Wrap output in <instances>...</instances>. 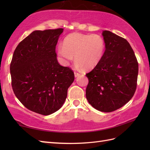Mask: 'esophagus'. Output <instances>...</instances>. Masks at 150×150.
<instances>
[{
  "instance_id": "1",
  "label": "esophagus",
  "mask_w": 150,
  "mask_h": 150,
  "mask_svg": "<svg viewBox=\"0 0 150 150\" xmlns=\"http://www.w3.org/2000/svg\"><path fill=\"white\" fill-rule=\"evenodd\" d=\"M74 75H75V77H79V75H80V73H79L77 72H75Z\"/></svg>"
}]
</instances>
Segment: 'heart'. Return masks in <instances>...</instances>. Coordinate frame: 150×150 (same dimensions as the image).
Returning a JSON list of instances; mask_svg holds the SVG:
<instances>
[{"label": "heart", "mask_w": 150, "mask_h": 150, "mask_svg": "<svg viewBox=\"0 0 150 150\" xmlns=\"http://www.w3.org/2000/svg\"><path fill=\"white\" fill-rule=\"evenodd\" d=\"M105 48V41L98 35L73 33L64 38L63 46L58 47L57 55L64 64L68 65L75 57L78 68L91 69L103 59Z\"/></svg>", "instance_id": "1"}]
</instances>
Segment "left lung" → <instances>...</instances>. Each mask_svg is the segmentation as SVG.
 Instances as JSON below:
<instances>
[{"instance_id":"obj_1","label":"left lung","mask_w":150,"mask_h":150,"mask_svg":"<svg viewBox=\"0 0 150 150\" xmlns=\"http://www.w3.org/2000/svg\"><path fill=\"white\" fill-rule=\"evenodd\" d=\"M106 50L100 62L87 73L86 97L95 109L111 112L122 107L134 95L139 65L134 52L125 39L103 31Z\"/></svg>"}]
</instances>
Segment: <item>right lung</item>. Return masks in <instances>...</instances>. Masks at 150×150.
<instances>
[{
  "instance_id": "right-lung-1",
  "label": "right lung",
  "mask_w": 150,
  "mask_h": 150,
  "mask_svg": "<svg viewBox=\"0 0 150 150\" xmlns=\"http://www.w3.org/2000/svg\"><path fill=\"white\" fill-rule=\"evenodd\" d=\"M63 30L33 31L18 44L11 62L15 96L28 110L43 115L62 106L75 79L72 70L57 59L55 47Z\"/></svg>"
}]
</instances>
